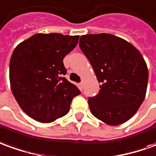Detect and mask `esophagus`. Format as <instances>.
<instances>
[{"label":"esophagus","instance_id":"34e87169","mask_svg":"<svg viewBox=\"0 0 156 156\" xmlns=\"http://www.w3.org/2000/svg\"><path fill=\"white\" fill-rule=\"evenodd\" d=\"M79 87H80V90H82V89H83V81H81V82L79 83Z\"/></svg>","mask_w":156,"mask_h":156}]
</instances>
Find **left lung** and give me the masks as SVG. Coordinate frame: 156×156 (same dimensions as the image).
Returning <instances> with one entry per match:
<instances>
[{"label":"left lung","instance_id":"obj_1","mask_svg":"<svg viewBox=\"0 0 156 156\" xmlns=\"http://www.w3.org/2000/svg\"><path fill=\"white\" fill-rule=\"evenodd\" d=\"M80 50L100 83L96 96L88 98L94 116L108 125L122 124L144 102L149 72L140 51L125 40L109 34L80 36Z\"/></svg>","mask_w":156,"mask_h":156}]
</instances>
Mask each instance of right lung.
Masks as SVG:
<instances>
[{
    "label": "right lung",
    "mask_w": 156,
    "mask_h": 156,
    "mask_svg": "<svg viewBox=\"0 0 156 156\" xmlns=\"http://www.w3.org/2000/svg\"><path fill=\"white\" fill-rule=\"evenodd\" d=\"M79 35L36 34L17 46L10 60L12 92L21 109L42 123L65 115L80 93L64 77V58L76 47Z\"/></svg>",
    "instance_id": "1"
}]
</instances>
